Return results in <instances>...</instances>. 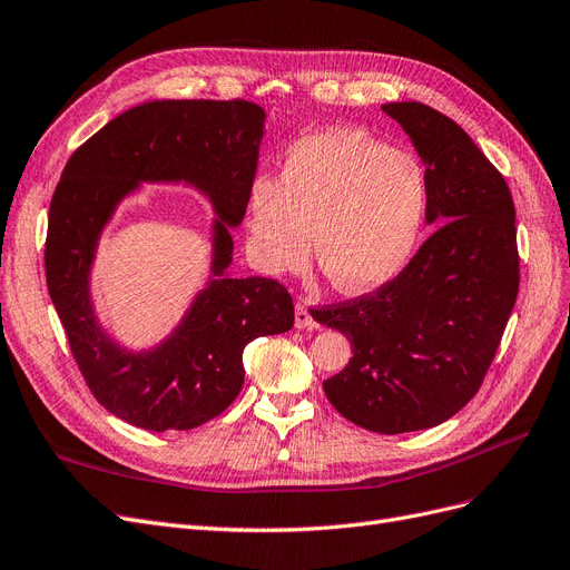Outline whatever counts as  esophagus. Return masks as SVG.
<instances>
[{
  "label": "esophagus",
  "mask_w": 570,
  "mask_h": 570,
  "mask_svg": "<svg viewBox=\"0 0 570 570\" xmlns=\"http://www.w3.org/2000/svg\"><path fill=\"white\" fill-rule=\"evenodd\" d=\"M296 328H307V331L320 328V322L312 317V312L305 303H296Z\"/></svg>",
  "instance_id": "1"
}]
</instances>
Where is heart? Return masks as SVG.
Returning a JSON list of instances; mask_svg holds the SVG:
<instances>
[{"label":"heart","instance_id":"obj_1","mask_svg":"<svg viewBox=\"0 0 570 570\" xmlns=\"http://www.w3.org/2000/svg\"><path fill=\"white\" fill-rule=\"evenodd\" d=\"M428 180L415 155L364 131L331 129L293 142L282 176L248 193V246L267 272L301 267L312 229L335 288L368 293L402 272L425 218Z\"/></svg>","mask_w":570,"mask_h":570}]
</instances>
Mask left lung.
I'll list each match as a JSON object with an SVG mask.
<instances>
[{"label": "left lung", "instance_id": "8db88e82", "mask_svg": "<svg viewBox=\"0 0 570 570\" xmlns=\"http://www.w3.org/2000/svg\"><path fill=\"white\" fill-rule=\"evenodd\" d=\"M425 164L434 235L366 296L312 309L352 345L324 392L350 423L381 434L428 430L479 392L519 293L514 202L460 126L423 102H387Z\"/></svg>", "mask_w": 570, "mask_h": 570}]
</instances>
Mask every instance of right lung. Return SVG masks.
I'll return each mask as SVG.
<instances>
[{
  "label": "right lung",
  "instance_id": "obj_1",
  "mask_svg": "<svg viewBox=\"0 0 570 570\" xmlns=\"http://www.w3.org/2000/svg\"><path fill=\"white\" fill-rule=\"evenodd\" d=\"M263 134L256 102L150 100L105 124L62 168L45 248L49 296L91 394L129 425L166 432L208 423L242 392L244 347L293 326L279 282L227 277L229 227L244 220ZM140 181L199 188L217 220L209 284L164 344L131 353L97 324L88 274L101 227Z\"/></svg>",
  "mask_w": 570,
  "mask_h": 570
}]
</instances>
